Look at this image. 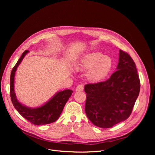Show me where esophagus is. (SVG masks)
I'll use <instances>...</instances> for the list:
<instances>
[{"instance_id":"1","label":"esophagus","mask_w":155,"mask_h":155,"mask_svg":"<svg viewBox=\"0 0 155 155\" xmlns=\"http://www.w3.org/2000/svg\"><path fill=\"white\" fill-rule=\"evenodd\" d=\"M84 89V87H83V85H78L76 90V91H83Z\"/></svg>"}]
</instances>
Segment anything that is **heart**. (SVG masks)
Wrapping results in <instances>:
<instances>
[{
    "mask_svg": "<svg viewBox=\"0 0 155 155\" xmlns=\"http://www.w3.org/2000/svg\"><path fill=\"white\" fill-rule=\"evenodd\" d=\"M112 61L109 56L100 52H92L84 55L76 65L81 71L88 70L87 78L92 82H97L105 78L110 72Z\"/></svg>",
    "mask_w": 155,
    "mask_h": 155,
    "instance_id": "obj_1",
    "label": "heart"
}]
</instances>
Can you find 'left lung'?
<instances>
[{"label":"left lung","instance_id":"obj_1","mask_svg":"<svg viewBox=\"0 0 155 155\" xmlns=\"http://www.w3.org/2000/svg\"><path fill=\"white\" fill-rule=\"evenodd\" d=\"M116 71L104 82L85 85V113L91 122L110 128L127 119L139 95L140 83L133 59L120 50Z\"/></svg>","mask_w":155,"mask_h":155}]
</instances>
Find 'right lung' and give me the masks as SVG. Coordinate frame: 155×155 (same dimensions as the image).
<instances>
[{"instance_id": "right-lung-1", "label": "right lung", "mask_w": 155, "mask_h": 155, "mask_svg": "<svg viewBox=\"0 0 155 155\" xmlns=\"http://www.w3.org/2000/svg\"><path fill=\"white\" fill-rule=\"evenodd\" d=\"M28 53H29L28 50L23 52L11 72L10 96L12 104L18 113L33 124L39 125L53 123L59 118L73 91L67 89L56 92L48 101L39 107H29L21 104L16 96L14 82L17 69Z\"/></svg>"}]
</instances>
